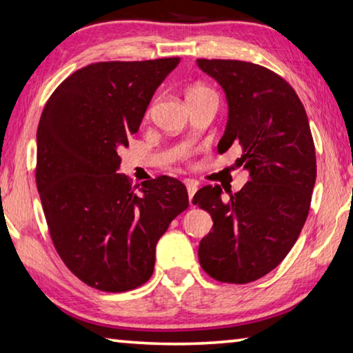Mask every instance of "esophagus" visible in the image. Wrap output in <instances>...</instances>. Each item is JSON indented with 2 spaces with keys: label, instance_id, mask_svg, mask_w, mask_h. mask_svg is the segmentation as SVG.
<instances>
[{
  "label": "esophagus",
  "instance_id": "esophagus-1",
  "mask_svg": "<svg viewBox=\"0 0 353 353\" xmlns=\"http://www.w3.org/2000/svg\"><path fill=\"white\" fill-rule=\"evenodd\" d=\"M187 192H188V201H190V205H193V196H194V193L198 192V183L196 182H193V181H190V182H187Z\"/></svg>",
  "mask_w": 353,
  "mask_h": 353
}]
</instances>
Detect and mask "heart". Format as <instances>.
Returning a JSON list of instances; mask_svg holds the SVG:
<instances>
[{"mask_svg":"<svg viewBox=\"0 0 353 353\" xmlns=\"http://www.w3.org/2000/svg\"><path fill=\"white\" fill-rule=\"evenodd\" d=\"M205 96H215L214 92L210 91L209 88H205L203 85H194L188 89L187 92V100L192 99H199V97H205Z\"/></svg>","mask_w":353,"mask_h":353,"instance_id":"b5f03b06","label":"heart"}]
</instances>
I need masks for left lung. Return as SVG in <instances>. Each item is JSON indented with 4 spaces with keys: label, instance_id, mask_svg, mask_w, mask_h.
I'll list each match as a JSON object with an SVG mask.
<instances>
[{
    "label": "left lung",
    "instance_id": "obj_1",
    "mask_svg": "<svg viewBox=\"0 0 353 353\" xmlns=\"http://www.w3.org/2000/svg\"><path fill=\"white\" fill-rule=\"evenodd\" d=\"M196 64L226 96L218 152L239 144L250 172V182L228 201L220 185L193 196L214 221L199 243V264L218 281L245 284L272 272L297 242L316 183L314 141L303 103L275 72L234 59Z\"/></svg>",
    "mask_w": 353,
    "mask_h": 353
}]
</instances>
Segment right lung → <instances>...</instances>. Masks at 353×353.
Returning <instances> with one entry per match:
<instances>
[{"mask_svg": "<svg viewBox=\"0 0 353 353\" xmlns=\"http://www.w3.org/2000/svg\"><path fill=\"white\" fill-rule=\"evenodd\" d=\"M179 58L96 63L56 88L37 127L36 182L54 248L75 276L105 292L148 281L155 247L188 207L182 182L161 176L137 192L117 150Z\"/></svg>", "mask_w": 353, "mask_h": 353, "instance_id": "right-lung-1", "label": "right lung"}]
</instances>
